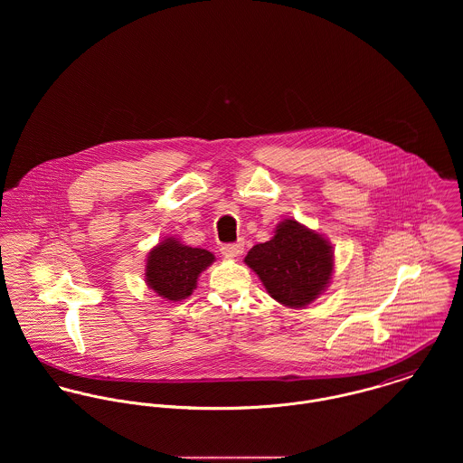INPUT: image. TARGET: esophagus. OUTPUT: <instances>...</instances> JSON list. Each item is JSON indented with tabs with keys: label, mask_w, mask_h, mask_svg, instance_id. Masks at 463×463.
<instances>
[{
	"label": "esophagus",
	"mask_w": 463,
	"mask_h": 463,
	"mask_svg": "<svg viewBox=\"0 0 463 463\" xmlns=\"http://www.w3.org/2000/svg\"><path fill=\"white\" fill-rule=\"evenodd\" d=\"M244 251V242H235V244H224L221 246V253L228 259H237Z\"/></svg>",
	"instance_id": "esophagus-1"
}]
</instances>
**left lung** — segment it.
I'll use <instances>...</instances> for the list:
<instances>
[{
    "instance_id": "1",
    "label": "left lung",
    "mask_w": 463,
    "mask_h": 463,
    "mask_svg": "<svg viewBox=\"0 0 463 463\" xmlns=\"http://www.w3.org/2000/svg\"><path fill=\"white\" fill-rule=\"evenodd\" d=\"M244 262L259 274L270 298L285 307L303 308L328 287L333 251L323 235L285 219L270 241L250 250Z\"/></svg>"
}]
</instances>
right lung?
Instances as JSON below:
<instances>
[{
    "instance_id": "obj_1",
    "label": "right lung",
    "mask_w": 463,
    "mask_h": 463,
    "mask_svg": "<svg viewBox=\"0 0 463 463\" xmlns=\"http://www.w3.org/2000/svg\"><path fill=\"white\" fill-rule=\"evenodd\" d=\"M213 262V255L201 248L180 244L169 237L147 255L146 283L158 296L180 301L193 294L201 270Z\"/></svg>"
}]
</instances>
